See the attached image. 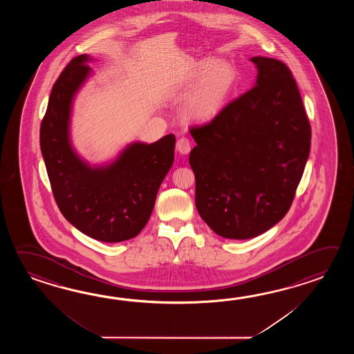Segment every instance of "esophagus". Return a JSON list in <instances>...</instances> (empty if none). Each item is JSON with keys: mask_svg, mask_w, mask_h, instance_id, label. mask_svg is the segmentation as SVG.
I'll return each instance as SVG.
<instances>
[{"mask_svg": "<svg viewBox=\"0 0 354 354\" xmlns=\"http://www.w3.org/2000/svg\"><path fill=\"white\" fill-rule=\"evenodd\" d=\"M176 148H177V151H180V154H188L189 151H191V142L188 140L187 138H180L178 140H177V144H176Z\"/></svg>", "mask_w": 354, "mask_h": 354, "instance_id": "esophagus-1", "label": "esophagus"}]
</instances>
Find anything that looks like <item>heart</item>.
I'll use <instances>...</instances> for the list:
<instances>
[{
	"mask_svg": "<svg viewBox=\"0 0 354 354\" xmlns=\"http://www.w3.org/2000/svg\"><path fill=\"white\" fill-rule=\"evenodd\" d=\"M203 80L189 95L185 111L191 120L207 121L223 109L235 83V71L227 63L203 62L194 73V80Z\"/></svg>",
	"mask_w": 354,
	"mask_h": 354,
	"instance_id": "heart-1",
	"label": "heart"
}]
</instances>
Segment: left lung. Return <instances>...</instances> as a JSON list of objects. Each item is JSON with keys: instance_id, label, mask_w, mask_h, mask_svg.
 Here are the masks:
<instances>
[{"instance_id": "8db88e82", "label": "left lung", "mask_w": 354, "mask_h": 354, "mask_svg": "<svg viewBox=\"0 0 354 354\" xmlns=\"http://www.w3.org/2000/svg\"><path fill=\"white\" fill-rule=\"evenodd\" d=\"M256 86L189 129L196 207L215 233L250 239L290 210L310 153L311 128L283 62L254 57Z\"/></svg>"}]
</instances>
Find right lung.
I'll use <instances>...</instances> for the list:
<instances>
[{"mask_svg":"<svg viewBox=\"0 0 354 354\" xmlns=\"http://www.w3.org/2000/svg\"><path fill=\"white\" fill-rule=\"evenodd\" d=\"M88 59L86 54L73 58L54 83L40 125V149L63 216L93 239L128 241L151 218L159 186L174 163L176 138L131 144L109 167L92 168L78 158L68 127L73 96L90 75Z\"/></svg>","mask_w":354,"mask_h":354,"instance_id":"right-lung-1","label":"right lung"}]
</instances>
